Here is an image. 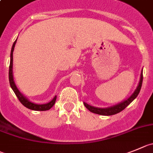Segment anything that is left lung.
I'll list each match as a JSON object with an SVG mask.
<instances>
[{"label":"left lung","mask_w":153,"mask_h":153,"mask_svg":"<svg viewBox=\"0 0 153 153\" xmlns=\"http://www.w3.org/2000/svg\"><path fill=\"white\" fill-rule=\"evenodd\" d=\"M142 83H143V71L141 72L140 75V80L139 85H138L137 88L135 90V91L134 92V94L128 98V100H125L124 102H121V103L118 104L116 105H114V106L109 107V108H105V109H102V108H97V107L91 106V105H88L86 102H84V105H85L87 109L89 111H91V112H94V113L98 114V115H115V114L118 113V112H122V110L126 108L131 102H132L138 96L140 91L141 87H142Z\"/></svg>","instance_id":"left-lung-1"}]
</instances>
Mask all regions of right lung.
<instances>
[{
    "instance_id": "right-lung-1",
    "label": "right lung",
    "mask_w": 153,
    "mask_h": 153,
    "mask_svg": "<svg viewBox=\"0 0 153 153\" xmlns=\"http://www.w3.org/2000/svg\"><path fill=\"white\" fill-rule=\"evenodd\" d=\"M16 40L14 41L13 44L12 49H11V53H10V67H9V81H10V85L11 88H12L13 91H14L15 94L16 95L17 98L19 99V102H20L24 106L28 108V109H31V110H35V111L49 110L51 108H52L53 105L55 104L56 100V96L54 97L53 99L51 102H48V103L41 104V105L33 103V102H30L28 99H26V98H25V97H24L23 95H22L19 91V90L17 89L15 83H14L13 77V53L14 47H15Z\"/></svg>"
}]
</instances>
